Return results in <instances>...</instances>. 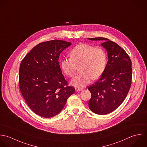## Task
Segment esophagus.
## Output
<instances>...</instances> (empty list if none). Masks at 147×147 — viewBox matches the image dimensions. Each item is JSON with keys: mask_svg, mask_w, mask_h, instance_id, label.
Listing matches in <instances>:
<instances>
[{"mask_svg": "<svg viewBox=\"0 0 147 147\" xmlns=\"http://www.w3.org/2000/svg\"><path fill=\"white\" fill-rule=\"evenodd\" d=\"M75 90H76V92H80V91L82 90L83 88H76Z\"/></svg>", "mask_w": 147, "mask_h": 147, "instance_id": "obj_1", "label": "esophagus"}]
</instances>
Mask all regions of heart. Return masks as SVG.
I'll return each instance as SVG.
<instances>
[{
	"label": "heart",
	"mask_w": 147,
	"mask_h": 147,
	"mask_svg": "<svg viewBox=\"0 0 147 147\" xmlns=\"http://www.w3.org/2000/svg\"><path fill=\"white\" fill-rule=\"evenodd\" d=\"M70 59L61 61L62 71L72 77L79 66L81 71L70 81L76 87H82L88 84L91 79H98L104 73L107 65V55L103 49L94 47L86 43H80L74 47L69 53Z\"/></svg>",
	"instance_id": "heart-1"
}]
</instances>
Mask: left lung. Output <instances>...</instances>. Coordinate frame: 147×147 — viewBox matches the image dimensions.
<instances>
[{
    "mask_svg": "<svg viewBox=\"0 0 147 147\" xmlns=\"http://www.w3.org/2000/svg\"><path fill=\"white\" fill-rule=\"evenodd\" d=\"M88 39L103 41L101 45L107 51L108 61L104 73L99 80L88 87L92 96L90 109L104 115L116 109L126 98L132 82V62L125 50L115 42L102 37Z\"/></svg>",
    "mask_w": 147,
    "mask_h": 147,
    "instance_id": "left-lung-1",
    "label": "left lung"
}]
</instances>
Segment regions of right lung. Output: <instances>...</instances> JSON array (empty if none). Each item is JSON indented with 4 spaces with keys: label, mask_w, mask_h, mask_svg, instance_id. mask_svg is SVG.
<instances>
[{
    "label": "right lung",
    "mask_w": 147,
    "mask_h": 147,
    "mask_svg": "<svg viewBox=\"0 0 147 147\" xmlns=\"http://www.w3.org/2000/svg\"><path fill=\"white\" fill-rule=\"evenodd\" d=\"M71 45L52 40L35 46L24 58L19 67L21 93L30 108L45 118L56 116L75 92L67 86L58 59L60 54Z\"/></svg>",
    "instance_id": "1"
}]
</instances>
